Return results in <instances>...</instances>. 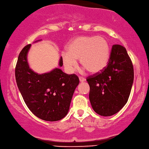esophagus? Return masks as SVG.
<instances>
[{
  "label": "esophagus",
  "instance_id": "esophagus-1",
  "mask_svg": "<svg viewBox=\"0 0 149 149\" xmlns=\"http://www.w3.org/2000/svg\"><path fill=\"white\" fill-rule=\"evenodd\" d=\"M79 81L81 82H84V81H86V79H85L84 77H79Z\"/></svg>",
  "mask_w": 149,
  "mask_h": 149
}]
</instances>
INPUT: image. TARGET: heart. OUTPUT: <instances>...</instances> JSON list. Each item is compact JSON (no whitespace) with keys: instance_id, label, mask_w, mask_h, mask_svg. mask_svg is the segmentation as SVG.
I'll use <instances>...</instances> for the list:
<instances>
[{"instance_id":"obj_1","label":"heart","mask_w":149,"mask_h":149,"mask_svg":"<svg viewBox=\"0 0 149 149\" xmlns=\"http://www.w3.org/2000/svg\"><path fill=\"white\" fill-rule=\"evenodd\" d=\"M109 54V44L105 38L82 36L68 44L67 52L62 54V60L68 72L75 70L76 60H79L82 67L91 74H96L107 66Z\"/></svg>"}]
</instances>
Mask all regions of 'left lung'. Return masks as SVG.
Returning <instances> with one entry per match:
<instances>
[{
    "label": "left lung",
    "mask_w": 149,
    "mask_h": 149,
    "mask_svg": "<svg viewBox=\"0 0 149 149\" xmlns=\"http://www.w3.org/2000/svg\"><path fill=\"white\" fill-rule=\"evenodd\" d=\"M134 79L133 63L125 47L115 44L108 63L100 72L87 77L93 110L101 116L119 112L128 101Z\"/></svg>",
    "instance_id": "8db88e82"
}]
</instances>
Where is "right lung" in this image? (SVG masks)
Returning <instances> with one entry per match:
<instances>
[{"label": "right lung", "mask_w": 149, "mask_h": 149, "mask_svg": "<svg viewBox=\"0 0 149 149\" xmlns=\"http://www.w3.org/2000/svg\"><path fill=\"white\" fill-rule=\"evenodd\" d=\"M28 44L21 50L15 68L16 84L23 100L33 114L47 121L63 119L68 112L73 94L79 83L75 74H66L59 68L38 74L29 68ZM59 65H63L61 57Z\"/></svg>", "instance_id": "add662e5"}]
</instances>
